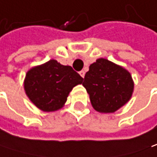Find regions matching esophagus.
I'll use <instances>...</instances> for the list:
<instances>
[{
	"mask_svg": "<svg viewBox=\"0 0 157 157\" xmlns=\"http://www.w3.org/2000/svg\"><path fill=\"white\" fill-rule=\"evenodd\" d=\"M79 75L82 77V78H84V76H85V71H83V70H81L80 72H79Z\"/></svg>",
	"mask_w": 157,
	"mask_h": 157,
	"instance_id": "obj_1",
	"label": "esophagus"
}]
</instances>
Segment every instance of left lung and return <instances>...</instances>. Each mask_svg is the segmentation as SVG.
Segmentation results:
<instances>
[{
	"label": "left lung",
	"mask_w": 157,
	"mask_h": 157,
	"mask_svg": "<svg viewBox=\"0 0 157 157\" xmlns=\"http://www.w3.org/2000/svg\"><path fill=\"white\" fill-rule=\"evenodd\" d=\"M82 85L90 96L92 106L100 113H114L129 101L134 91L131 74L105 59L92 63Z\"/></svg>",
	"instance_id": "8db88e82"
}]
</instances>
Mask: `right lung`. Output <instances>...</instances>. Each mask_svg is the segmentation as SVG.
I'll return each mask as SVG.
<instances>
[{
  "instance_id": "1",
  "label": "right lung",
  "mask_w": 157,
  "mask_h": 157,
  "mask_svg": "<svg viewBox=\"0 0 157 157\" xmlns=\"http://www.w3.org/2000/svg\"><path fill=\"white\" fill-rule=\"evenodd\" d=\"M83 78L71 66L50 59L44 64L30 69L24 80V90L39 109L53 112L60 109L69 93Z\"/></svg>"
}]
</instances>
